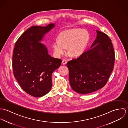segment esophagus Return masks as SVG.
<instances>
[{
  "mask_svg": "<svg viewBox=\"0 0 128 128\" xmlns=\"http://www.w3.org/2000/svg\"><path fill=\"white\" fill-rule=\"evenodd\" d=\"M66 63H67V60H66L64 59L62 60V64H66Z\"/></svg>",
  "mask_w": 128,
  "mask_h": 128,
  "instance_id": "obj_1",
  "label": "esophagus"
}]
</instances>
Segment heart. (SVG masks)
Returning <instances> with one entry per match:
<instances>
[{"label": "heart", "instance_id": "b5f03b06", "mask_svg": "<svg viewBox=\"0 0 128 128\" xmlns=\"http://www.w3.org/2000/svg\"><path fill=\"white\" fill-rule=\"evenodd\" d=\"M53 43L55 54L60 56L66 52L68 47V52L72 56H77L82 54L85 51L89 39V34L86 30L73 28L61 32Z\"/></svg>", "mask_w": 128, "mask_h": 128}]
</instances>
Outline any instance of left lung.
<instances>
[{"instance_id": "left-lung-1", "label": "left lung", "mask_w": 128, "mask_h": 128, "mask_svg": "<svg viewBox=\"0 0 128 128\" xmlns=\"http://www.w3.org/2000/svg\"><path fill=\"white\" fill-rule=\"evenodd\" d=\"M96 32L90 49L66 64L70 86L80 94L91 93L104 87L113 70L115 53L111 40L106 34Z\"/></svg>"}]
</instances>
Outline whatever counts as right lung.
I'll return each instance as SVG.
<instances>
[{
  "label": "right lung",
  "mask_w": 128,
  "mask_h": 128,
  "mask_svg": "<svg viewBox=\"0 0 128 128\" xmlns=\"http://www.w3.org/2000/svg\"><path fill=\"white\" fill-rule=\"evenodd\" d=\"M54 26V24L31 26L15 45L12 57L14 77L22 90L33 96H42L51 90L52 74L61 64L62 60L49 55L46 47L39 42Z\"/></svg>",
  "instance_id": "obj_1"
}]
</instances>
